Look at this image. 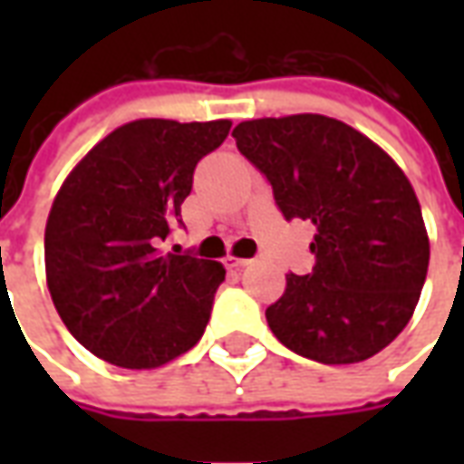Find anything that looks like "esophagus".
<instances>
[{
	"mask_svg": "<svg viewBox=\"0 0 464 464\" xmlns=\"http://www.w3.org/2000/svg\"><path fill=\"white\" fill-rule=\"evenodd\" d=\"M226 263V268H246V266H251V258H238V256H226L223 258Z\"/></svg>",
	"mask_w": 464,
	"mask_h": 464,
	"instance_id": "esophagus-1",
	"label": "esophagus"
}]
</instances>
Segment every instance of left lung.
Instances as JSON below:
<instances>
[{"instance_id": "left-lung-1", "label": "left lung", "mask_w": 464, "mask_h": 464, "mask_svg": "<svg viewBox=\"0 0 464 464\" xmlns=\"http://www.w3.org/2000/svg\"><path fill=\"white\" fill-rule=\"evenodd\" d=\"M233 139L283 216L315 226L313 271L285 276L266 308L273 335L325 365L372 358L408 325L428 276V228L408 176L365 133L323 114L241 121Z\"/></svg>"}]
</instances>
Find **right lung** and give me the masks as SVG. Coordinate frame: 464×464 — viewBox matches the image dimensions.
Masks as SVG:
<instances>
[{
    "mask_svg": "<svg viewBox=\"0 0 464 464\" xmlns=\"http://www.w3.org/2000/svg\"><path fill=\"white\" fill-rule=\"evenodd\" d=\"M231 131L228 119H139L76 163L44 231L46 285L69 333L96 358L161 368L201 341L218 261L163 253L193 169Z\"/></svg>",
    "mask_w": 464,
    "mask_h": 464,
    "instance_id": "1",
    "label": "right lung"
}]
</instances>
